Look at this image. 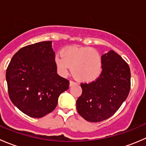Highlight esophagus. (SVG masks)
Returning a JSON list of instances; mask_svg holds the SVG:
<instances>
[{
  "label": "esophagus",
  "instance_id": "esophagus-1",
  "mask_svg": "<svg viewBox=\"0 0 146 146\" xmlns=\"http://www.w3.org/2000/svg\"><path fill=\"white\" fill-rule=\"evenodd\" d=\"M77 85V83H76V82L73 81V80H71V81H70V87H72V86H74V85Z\"/></svg>",
  "mask_w": 146,
  "mask_h": 146
}]
</instances>
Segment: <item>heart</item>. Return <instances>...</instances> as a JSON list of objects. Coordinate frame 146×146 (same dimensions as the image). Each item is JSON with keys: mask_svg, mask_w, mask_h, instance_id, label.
<instances>
[{"mask_svg": "<svg viewBox=\"0 0 146 146\" xmlns=\"http://www.w3.org/2000/svg\"><path fill=\"white\" fill-rule=\"evenodd\" d=\"M58 70L62 74L68 73L69 67L76 79L81 82H92L98 79L102 70L101 55L91 47L72 46L61 51L55 57Z\"/></svg>", "mask_w": 146, "mask_h": 146, "instance_id": "obj_1", "label": "heart"}]
</instances>
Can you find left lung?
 <instances>
[{"instance_id":"1","label":"left lung","mask_w":146,"mask_h":146,"mask_svg":"<svg viewBox=\"0 0 146 146\" xmlns=\"http://www.w3.org/2000/svg\"><path fill=\"white\" fill-rule=\"evenodd\" d=\"M102 70L98 79L81 83L76 102L78 114L86 121L100 122L114 115L129 95L131 71L127 63L114 51L102 56Z\"/></svg>"}]
</instances>
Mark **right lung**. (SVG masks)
<instances>
[{
	"instance_id": "add662e5",
	"label": "right lung",
	"mask_w": 146,
	"mask_h": 146,
	"mask_svg": "<svg viewBox=\"0 0 146 146\" xmlns=\"http://www.w3.org/2000/svg\"><path fill=\"white\" fill-rule=\"evenodd\" d=\"M51 41L20 48L6 70L10 100L26 115L41 118L54 111L69 80L58 76Z\"/></svg>"
}]
</instances>
